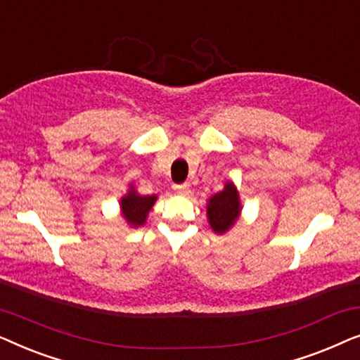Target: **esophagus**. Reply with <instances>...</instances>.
I'll return each instance as SVG.
<instances>
[{
  "mask_svg": "<svg viewBox=\"0 0 360 360\" xmlns=\"http://www.w3.org/2000/svg\"><path fill=\"white\" fill-rule=\"evenodd\" d=\"M174 190L176 191V193H180V195H185V193H186V190H188V185H186V184H181V185H174Z\"/></svg>",
  "mask_w": 360,
  "mask_h": 360,
  "instance_id": "obj_1",
  "label": "esophagus"
}]
</instances>
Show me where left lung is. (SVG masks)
<instances>
[{
	"mask_svg": "<svg viewBox=\"0 0 360 360\" xmlns=\"http://www.w3.org/2000/svg\"><path fill=\"white\" fill-rule=\"evenodd\" d=\"M243 205H240L239 191L233 181L228 180L224 188L214 193L206 203V218L208 224L216 234H226L238 223Z\"/></svg>",
	"mask_w": 360,
	"mask_h": 360,
	"instance_id": "1",
	"label": "left lung"
}]
</instances>
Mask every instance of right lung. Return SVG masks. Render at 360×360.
<instances>
[{"label": "right lung", "instance_id": "1", "mask_svg": "<svg viewBox=\"0 0 360 360\" xmlns=\"http://www.w3.org/2000/svg\"><path fill=\"white\" fill-rule=\"evenodd\" d=\"M157 195H141L137 193L136 186L129 184V188L120 200V213L129 228L144 226L149 216V211L155 205Z\"/></svg>", "mask_w": 360, "mask_h": 360}]
</instances>
